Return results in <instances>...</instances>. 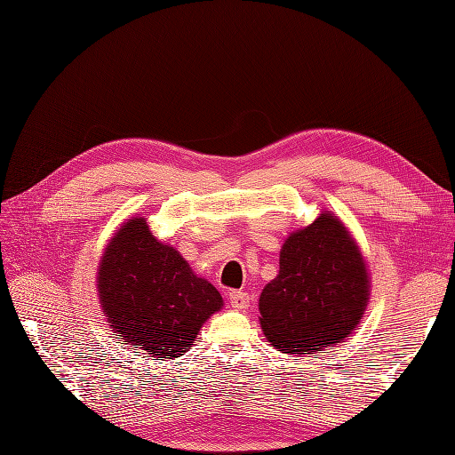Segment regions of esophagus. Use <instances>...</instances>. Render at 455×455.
<instances>
[{
	"mask_svg": "<svg viewBox=\"0 0 455 455\" xmlns=\"http://www.w3.org/2000/svg\"><path fill=\"white\" fill-rule=\"evenodd\" d=\"M228 299H229V306L235 307V309H246L249 307V301H251V296L243 292V291H231L228 294Z\"/></svg>",
	"mask_w": 455,
	"mask_h": 455,
	"instance_id": "34e87169",
	"label": "esophagus"
}]
</instances>
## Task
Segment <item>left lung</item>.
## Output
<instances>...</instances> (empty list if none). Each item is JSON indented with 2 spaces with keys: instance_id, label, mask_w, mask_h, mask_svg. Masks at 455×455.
I'll use <instances>...</instances> for the list:
<instances>
[{
  "instance_id": "1",
  "label": "left lung",
  "mask_w": 455,
  "mask_h": 455,
  "mask_svg": "<svg viewBox=\"0 0 455 455\" xmlns=\"http://www.w3.org/2000/svg\"><path fill=\"white\" fill-rule=\"evenodd\" d=\"M366 299L361 252L339 220L324 212L283 244L279 275L259 296V323L273 347L311 353L347 338Z\"/></svg>"
}]
</instances>
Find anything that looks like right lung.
Segmentation results:
<instances>
[{"label":"right lung","instance_id":"right-lung-1","mask_svg":"<svg viewBox=\"0 0 455 455\" xmlns=\"http://www.w3.org/2000/svg\"><path fill=\"white\" fill-rule=\"evenodd\" d=\"M99 292L114 332L154 361L184 355L203 323L222 307L216 288L151 235L144 218L131 220L109 243Z\"/></svg>","mask_w":455,"mask_h":455}]
</instances>
